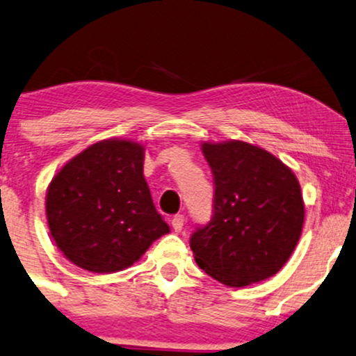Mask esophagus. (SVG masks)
<instances>
[{"label":"esophagus","instance_id":"34e87169","mask_svg":"<svg viewBox=\"0 0 356 356\" xmlns=\"http://www.w3.org/2000/svg\"><path fill=\"white\" fill-rule=\"evenodd\" d=\"M170 222H172V228H174V232H181L182 228H184V222H186V218H184V215H181V213H177V215H174V218L170 220Z\"/></svg>","mask_w":356,"mask_h":356}]
</instances>
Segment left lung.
<instances>
[{"label": "left lung", "mask_w": 356, "mask_h": 356, "mask_svg": "<svg viewBox=\"0 0 356 356\" xmlns=\"http://www.w3.org/2000/svg\"><path fill=\"white\" fill-rule=\"evenodd\" d=\"M213 174L210 222L191 235L200 269L222 284L243 287L276 274L304 225L300 186L277 157L243 141L204 143Z\"/></svg>", "instance_id": "1"}]
</instances>
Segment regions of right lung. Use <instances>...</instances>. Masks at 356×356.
<instances>
[{"label": "right lung", "instance_id": "right-lung-1", "mask_svg": "<svg viewBox=\"0 0 356 356\" xmlns=\"http://www.w3.org/2000/svg\"><path fill=\"white\" fill-rule=\"evenodd\" d=\"M145 147L105 139L69 161L47 188L51 235L67 259L92 273L131 266L169 233L143 175Z\"/></svg>", "mask_w": 356, "mask_h": 356}]
</instances>
